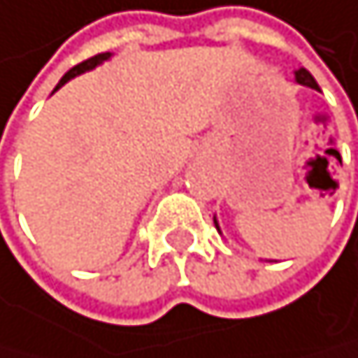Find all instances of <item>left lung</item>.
I'll list each match as a JSON object with an SVG mask.
<instances>
[{"instance_id": "obj_1", "label": "left lung", "mask_w": 358, "mask_h": 358, "mask_svg": "<svg viewBox=\"0 0 358 358\" xmlns=\"http://www.w3.org/2000/svg\"><path fill=\"white\" fill-rule=\"evenodd\" d=\"M294 78H296V82H299V84H303V86H310V89H316V91H319V84H316V80L312 78V73H310V71L299 69L296 73H294ZM214 224H216V229L220 231V227H218L216 218H214Z\"/></svg>"}]
</instances>
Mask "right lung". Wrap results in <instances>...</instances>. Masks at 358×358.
<instances>
[{
  "label": "right lung",
  "instance_id": "obj_1",
  "mask_svg": "<svg viewBox=\"0 0 358 358\" xmlns=\"http://www.w3.org/2000/svg\"><path fill=\"white\" fill-rule=\"evenodd\" d=\"M108 57H111V53H100V55H95V57H89V59H84L82 64H78V66H73V69H71V71H69V73L64 75V78L59 80V84L55 86V91L59 89L62 84H66V82H69L71 78H75V75H80V73H84V71H91V69H95L97 64H102V62H104V59H108Z\"/></svg>",
  "mask_w": 358,
  "mask_h": 358
}]
</instances>
